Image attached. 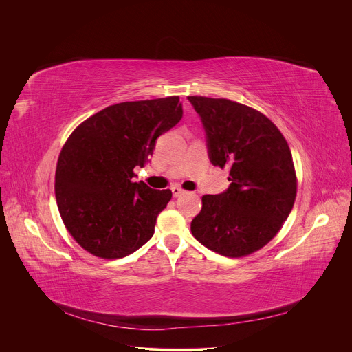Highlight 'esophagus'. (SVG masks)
Wrapping results in <instances>:
<instances>
[{"instance_id": "34e87169", "label": "esophagus", "mask_w": 352, "mask_h": 352, "mask_svg": "<svg viewBox=\"0 0 352 352\" xmlns=\"http://www.w3.org/2000/svg\"><path fill=\"white\" fill-rule=\"evenodd\" d=\"M171 192H173V195L177 197V196H179V195L184 193V189H181L179 186H173V188H171Z\"/></svg>"}]
</instances>
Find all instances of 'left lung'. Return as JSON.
I'll return each instance as SVG.
<instances>
[{
	"label": "left lung",
	"mask_w": 352,
	"mask_h": 352,
	"mask_svg": "<svg viewBox=\"0 0 352 352\" xmlns=\"http://www.w3.org/2000/svg\"><path fill=\"white\" fill-rule=\"evenodd\" d=\"M204 122L213 166L228 168L230 188L204 195L192 235L227 258H242L269 243L289 216L296 174L289 146L261 111L228 98L188 96Z\"/></svg>",
	"instance_id": "8db88e82"
}]
</instances>
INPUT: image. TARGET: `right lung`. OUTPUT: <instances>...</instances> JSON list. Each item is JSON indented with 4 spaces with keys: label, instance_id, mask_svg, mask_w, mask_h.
<instances>
[{
    "label": "right lung",
    "instance_id": "obj_1",
    "mask_svg": "<svg viewBox=\"0 0 352 352\" xmlns=\"http://www.w3.org/2000/svg\"><path fill=\"white\" fill-rule=\"evenodd\" d=\"M181 118L178 96L139 100L106 107L69 135L57 162L56 199L65 228L89 254L120 259L153 236L173 193L133 182V168Z\"/></svg>",
    "mask_w": 352,
    "mask_h": 352
}]
</instances>
